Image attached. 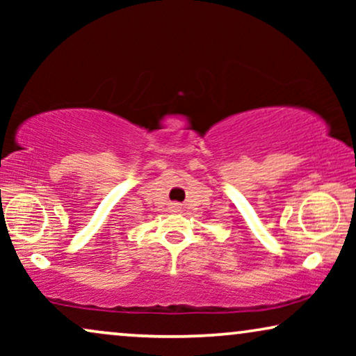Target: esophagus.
Instances as JSON below:
<instances>
[{
  "mask_svg": "<svg viewBox=\"0 0 356 356\" xmlns=\"http://www.w3.org/2000/svg\"><path fill=\"white\" fill-rule=\"evenodd\" d=\"M173 207H175V209H177V206H173Z\"/></svg>",
  "mask_w": 356,
  "mask_h": 356,
  "instance_id": "esophagus-1",
  "label": "esophagus"
}]
</instances>
